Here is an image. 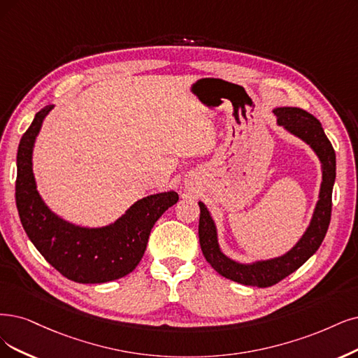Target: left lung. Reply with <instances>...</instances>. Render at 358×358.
I'll use <instances>...</instances> for the list:
<instances>
[{"label":"left lung","mask_w":358,"mask_h":358,"mask_svg":"<svg viewBox=\"0 0 358 358\" xmlns=\"http://www.w3.org/2000/svg\"><path fill=\"white\" fill-rule=\"evenodd\" d=\"M273 113L277 117V125L310 145V149L319 157L322 166L319 201L314 206L308 227L299 241L279 257L255 259L252 262L236 261L222 252L215 220L210 215L208 206L199 201V242L203 257L210 267L226 279L257 287H268L279 283L285 277L296 271L320 248L329 229L330 213H332V190L336 178L335 150L327 140L319 119L303 109L290 108V106L275 108Z\"/></svg>","instance_id":"obj_1"}]
</instances>
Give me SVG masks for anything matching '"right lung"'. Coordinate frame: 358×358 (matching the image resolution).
Returning <instances> with one entry per match:
<instances>
[{
    "label": "right lung",
    "mask_w": 358,
    "mask_h": 358,
    "mask_svg": "<svg viewBox=\"0 0 358 358\" xmlns=\"http://www.w3.org/2000/svg\"><path fill=\"white\" fill-rule=\"evenodd\" d=\"M52 109L55 104H48L35 115L19 144L16 205L22 226L38 252L69 280L106 283L121 279L138 266L155 222L178 202V193L141 197L106 226H79L62 218L39 194L32 162L36 137Z\"/></svg>",
    "instance_id": "right-lung-1"
}]
</instances>
